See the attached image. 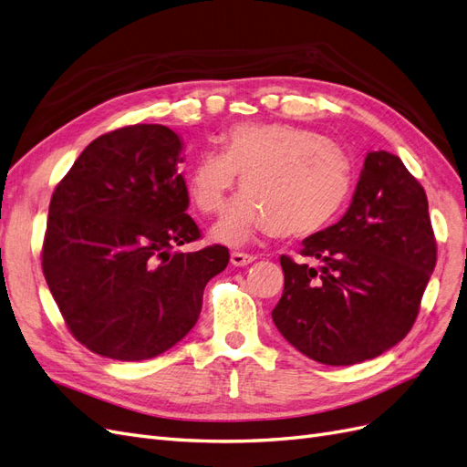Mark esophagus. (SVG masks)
<instances>
[{"instance_id": "1", "label": "esophagus", "mask_w": 467, "mask_h": 467, "mask_svg": "<svg viewBox=\"0 0 467 467\" xmlns=\"http://www.w3.org/2000/svg\"><path fill=\"white\" fill-rule=\"evenodd\" d=\"M230 261L234 266H247L249 263L255 261V257L249 255V253H244V251H232Z\"/></svg>"}]
</instances>
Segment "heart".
I'll return each mask as SVG.
<instances>
[{
	"label": "heart",
	"instance_id": "heart-1",
	"mask_svg": "<svg viewBox=\"0 0 467 467\" xmlns=\"http://www.w3.org/2000/svg\"><path fill=\"white\" fill-rule=\"evenodd\" d=\"M242 179L245 191L216 223L218 242L239 245L265 230L300 239L321 232L345 204L352 169L327 138L292 124H237L222 136V153L194 161L187 192L202 214L223 210Z\"/></svg>",
	"mask_w": 467,
	"mask_h": 467
}]
</instances>
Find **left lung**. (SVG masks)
<instances>
[{
    "instance_id": "1",
    "label": "left lung",
    "mask_w": 467,
    "mask_h": 467,
    "mask_svg": "<svg viewBox=\"0 0 467 467\" xmlns=\"http://www.w3.org/2000/svg\"><path fill=\"white\" fill-rule=\"evenodd\" d=\"M282 255L285 290L273 321L302 355L329 366L379 357L411 331L436 265L420 182L389 151L366 155L347 214Z\"/></svg>"
}]
</instances>
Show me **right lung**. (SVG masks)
I'll return each instance as SVG.
<instances>
[{"label":"right lung","mask_w":467,"mask_h":467,"mask_svg":"<svg viewBox=\"0 0 467 467\" xmlns=\"http://www.w3.org/2000/svg\"><path fill=\"white\" fill-rule=\"evenodd\" d=\"M181 150L167 126H124L93 140L54 189L42 273L69 333L95 355L134 362L169 350L228 266L223 245L171 253L201 239Z\"/></svg>","instance_id":"obj_1"}]
</instances>
